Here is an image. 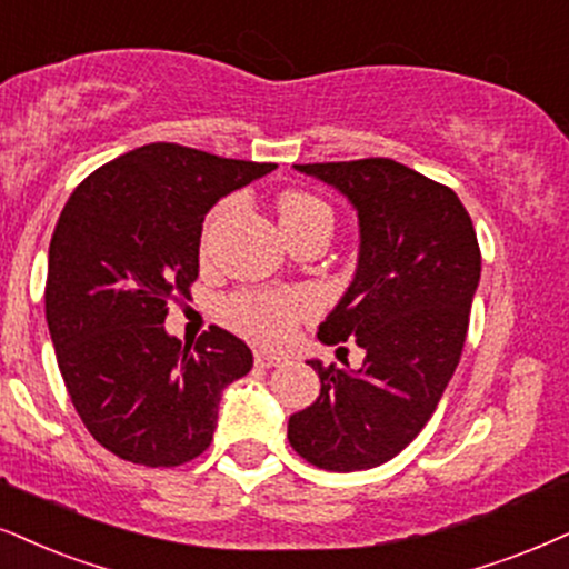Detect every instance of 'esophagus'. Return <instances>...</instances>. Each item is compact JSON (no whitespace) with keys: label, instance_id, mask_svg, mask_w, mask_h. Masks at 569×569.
I'll list each match as a JSON object with an SVG mask.
<instances>
[{"label":"esophagus","instance_id":"34e87169","mask_svg":"<svg viewBox=\"0 0 569 569\" xmlns=\"http://www.w3.org/2000/svg\"><path fill=\"white\" fill-rule=\"evenodd\" d=\"M279 363H284V356L279 353H271V350H256V367L261 369H271V367H279Z\"/></svg>","mask_w":569,"mask_h":569}]
</instances>
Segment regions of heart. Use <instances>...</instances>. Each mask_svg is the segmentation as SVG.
Segmentation results:
<instances>
[{"label": "heart", "mask_w": 569, "mask_h": 569, "mask_svg": "<svg viewBox=\"0 0 569 569\" xmlns=\"http://www.w3.org/2000/svg\"><path fill=\"white\" fill-rule=\"evenodd\" d=\"M234 208V200H223L210 216V223H216L221 216H227ZM279 221H282L284 234H296L306 229L308 223L332 221V213L319 198L308 192H284L277 200ZM227 319L237 329H242L250 338L279 346L296 332L300 319L311 317L317 311L313 298L303 290H244L237 292L223 306Z\"/></svg>", "instance_id": "obj_1"}]
</instances>
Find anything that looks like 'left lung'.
Instances as JSON below:
<instances>
[{"label": "left lung", "mask_w": 569, "mask_h": 569, "mask_svg": "<svg viewBox=\"0 0 569 569\" xmlns=\"http://www.w3.org/2000/svg\"><path fill=\"white\" fill-rule=\"evenodd\" d=\"M296 168L340 189L359 213V269L319 340L356 338L367 359L359 371L308 361L321 392L292 413L287 438L329 472L380 467L430 422L461 359L480 282L478 234L451 187L390 158Z\"/></svg>", "instance_id": "8db88e82"}]
</instances>
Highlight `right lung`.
<instances>
[{
    "instance_id": "obj_1",
    "label": "right lung",
    "mask_w": 569,
    "mask_h": 569,
    "mask_svg": "<svg viewBox=\"0 0 569 569\" xmlns=\"http://www.w3.org/2000/svg\"><path fill=\"white\" fill-rule=\"evenodd\" d=\"M194 147H137L89 173L62 208L47 269V325L68 396L97 443L142 467H179L213 440L221 390L252 367L240 338L166 335L192 298L206 213L273 171Z\"/></svg>"
}]
</instances>
